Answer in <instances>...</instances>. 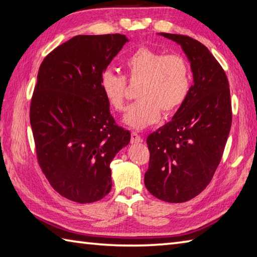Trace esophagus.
I'll return each instance as SVG.
<instances>
[{"label":"esophagus","instance_id":"34e87169","mask_svg":"<svg viewBox=\"0 0 257 257\" xmlns=\"http://www.w3.org/2000/svg\"><path fill=\"white\" fill-rule=\"evenodd\" d=\"M132 143L133 144H139L143 143V138L139 136L137 133H132Z\"/></svg>","mask_w":257,"mask_h":257}]
</instances>
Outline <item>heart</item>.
Segmentation results:
<instances>
[{
    "mask_svg": "<svg viewBox=\"0 0 257 257\" xmlns=\"http://www.w3.org/2000/svg\"><path fill=\"white\" fill-rule=\"evenodd\" d=\"M129 82H139L137 101L130 104L122 122L141 130L157 122L161 111L165 115L176 112L190 92V67L180 55H165L146 47L139 48L124 60ZM100 87L111 108L121 111L124 105L125 80L110 71L102 73Z\"/></svg>",
    "mask_w": 257,
    "mask_h": 257,
    "instance_id": "b5f03b06",
    "label": "heart"
}]
</instances>
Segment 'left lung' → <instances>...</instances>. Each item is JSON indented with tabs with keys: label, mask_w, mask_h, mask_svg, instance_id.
I'll list each match as a JSON object with an SVG mask.
<instances>
[{
	"label": "left lung",
	"mask_w": 257,
	"mask_h": 257,
	"mask_svg": "<svg viewBox=\"0 0 257 257\" xmlns=\"http://www.w3.org/2000/svg\"><path fill=\"white\" fill-rule=\"evenodd\" d=\"M160 35L181 46L193 84L170 122L147 137L151 158L144 182L154 197L180 203L201 193L220 163L231 125L230 92L206 46L188 36Z\"/></svg>",
	"instance_id": "left-lung-1"
}]
</instances>
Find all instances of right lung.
<instances>
[{
  "label": "right lung",
  "instance_id": "add662e5",
  "mask_svg": "<svg viewBox=\"0 0 257 257\" xmlns=\"http://www.w3.org/2000/svg\"><path fill=\"white\" fill-rule=\"evenodd\" d=\"M124 35H81L41 63L30 106L37 157L50 185L68 200L90 203L110 192V163L130 142L114 123L100 77Z\"/></svg>",
  "mask_w": 257,
  "mask_h": 257
}]
</instances>
